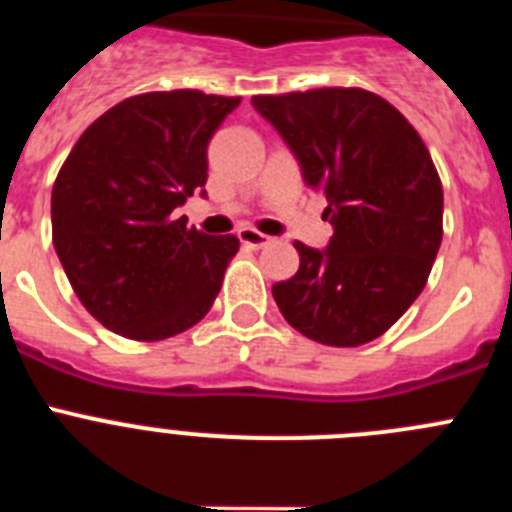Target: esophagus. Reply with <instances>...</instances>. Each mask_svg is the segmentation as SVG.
Returning a JSON list of instances; mask_svg holds the SVG:
<instances>
[{
	"instance_id": "esophagus-1",
	"label": "esophagus",
	"mask_w": 512,
	"mask_h": 512,
	"mask_svg": "<svg viewBox=\"0 0 512 512\" xmlns=\"http://www.w3.org/2000/svg\"><path fill=\"white\" fill-rule=\"evenodd\" d=\"M238 238H241L243 246H248V248H261L271 241L269 235L259 233V230H253V228H241L238 230Z\"/></svg>"
}]
</instances>
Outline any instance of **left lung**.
<instances>
[{
    "label": "left lung",
    "mask_w": 512,
    "mask_h": 512,
    "mask_svg": "<svg viewBox=\"0 0 512 512\" xmlns=\"http://www.w3.org/2000/svg\"><path fill=\"white\" fill-rule=\"evenodd\" d=\"M307 187L325 194L328 248L297 241L300 269L271 295L284 320L325 346L379 338L423 292L443 238V189L418 130L356 87L256 94Z\"/></svg>",
    "instance_id": "left-lung-1"
}]
</instances>
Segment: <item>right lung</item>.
Segmentation results:
<instances>
[{
	"label": "right lung",
	"instance_id": "1",
	"mask_svg": "<svg viewBox=\"0 0 512 512\" xmlns=\"http://www.w3.org/2000/svg\"><path fill=\"white\" fill-rule=\"evenodd\" d=\"M238 104L197 89L135 94L97 117L63 161L53 246L104 328L164 341L210 312L241 243L171 212L205 187L207 143Z\"/></svg>",
	"mask_w": 512,
	"mask_h": 512
}]
</instances>
